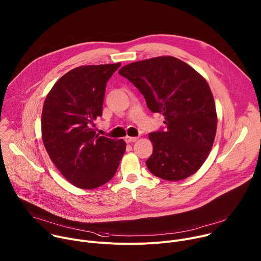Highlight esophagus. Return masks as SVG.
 <instances>
[{
    "label": "esophagus",
    "instance_id": "1",
    "mask_svg": "<svg viewBox=\"0 0 261 261\" xmlns=\"http://www.w3.org/2000/svg\"><path fill=\"white\" fill-rule=\"evenodd\" d=\"M125 141L127 142V143H131V142H135L138 138L137 137H131V136H126L125 138Z\"/></svg>",
    "mask_w": 261,
    "mask_h": 261
}]
</instances>
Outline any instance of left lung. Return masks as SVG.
Returning <instances> with one entry per match:
<instances>
[{
    "instance_id": "left-lung-1",
    "label": "left lung",
    "mask_w": 261,
    "mask_h": 261,
    "mask_svg": "<svg viewBox=\"0 0 261 261\" xmlns=\"http://www.w3.org/2000/svg\"><path fill=\"white\" fill-rule=\"evenodd\" d=\"M119 74L139 90L148 109L164 116L166 129L148 135L153 154L145 162L147 169L171 181L194 174L206 160L217 131L215 100L203 76L171 56L128 64Z\"/></svg>"
}]
</instances>
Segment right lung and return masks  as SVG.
Returning a JSON list of instances; mask_svg holds the SVG:
<instances>
[{
    "mask_svg": "<svg viewBox=\"0 0 261 261\" xmlns=\"http://www.w3.org/2000/svg\"><path fill=\"white\" fill-rule=\"evenodd\" d=\"M121 63L74 68L47 94L41 116L46 152L72 185L95 189L114 177L126 142L99 136L92 128L102 116L105 88Z\"/></svg>",
    "mask_w": 261,
    "mask_h": 261,
    "instance_id": "right-lung-1",
    "label": "right lung"
}]
</instances>
